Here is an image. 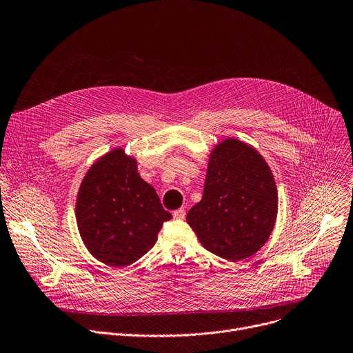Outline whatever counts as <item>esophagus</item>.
Returning <instances> with one entry per match:
<instances>
[{
  "mask_svg": "<svg viewBox=\"0 0 353 353\" xmlns=\"http://www.w3.org/2000/svg\"><path fill=\"white\" fill-rule=\"evenodd\" d=\"M173 217H174L176 220H183V219L185 217L184 208H177V210H174V211H173Z\"/></svg>",
  "mask_w": 353,
  "mask_h": 353,
  "instance_id": "obj_1",
  "label": "esophagus"
}]
</instances>
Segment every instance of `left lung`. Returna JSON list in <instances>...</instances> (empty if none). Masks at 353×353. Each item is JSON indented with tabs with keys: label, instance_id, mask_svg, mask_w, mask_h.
Listing matches in <instances>:
<instances>
[{
	"label": "left lung",
	"instance_id": "1",
	"mask_svg": "<svg viewBox=\"0 0 353 353\" xmlns=\"http://www.w3.org/2000/svg\"><path fill=\"white\" fill-rule=\"evenodd\" d=\"M276 210L275 180L263 156L227 139L211 152L203 199L185 220L205 250L239 263L267 243Z\"/></svg>",
	"mask_w": 353,
	"mask_h": 353
}]
</instances>
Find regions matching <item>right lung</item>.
<instances>
[{"instance_id":"add662e5","label":"right lung","mask_w":353,"mask_h":353,"mask_svg":"<svg viewBox=\"0 0 353 353\" xmlns=\"http://www.w3.org/2000/svg\"><path fill=\"white\" fill-rule=\"evenodd\" d=\"M172 219L133 157L114 149L86 173L77 199V223L89 252L110 267L142 258Z\"/></svg>"}]
</instances>
